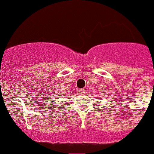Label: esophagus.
<instances>
[{
	"label": "esophagus",
	"instance_id": "esophagus-1",
	"mask_svg": "<svg viewBox=\"0 0 154 154\" xmlns=\"http://www.w3.org/2000/svg\"><path fill=\"white\" fill-rule=\"evenodd\" d=\"M79 92H80V94H81V95H83V94L86 92V90H85V89H79Z\"/></svg>",
	"mask_w": 154,
	"mask_h": 154
}]
</instances>
